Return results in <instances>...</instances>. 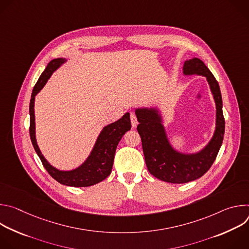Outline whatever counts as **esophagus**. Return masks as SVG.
Masks as SVG:
<instances>
[{"mask_svg": "<svg viewBox=\"0 0 249 249\" xmlns=\"http://www.w3.org/2000/svg\"><path fill=\"white\" fill-rule=\"evenodd\" d=\"M130 118H131V123H132V126L135 128V127L138 125V119H137V116H136V114H134V113H131V115H130Z\"/></svg>", "mask_w": 249, "mask_h": 249, "instance_id": "esophagus-1", "label": "esophagus"}]
</instances>
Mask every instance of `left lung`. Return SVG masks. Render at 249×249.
Segmentation results:
<instances>
[{
    "instance_id": "left-lung-1",
    "label": "left lung",
    "mask_w": 249,
    "mask_h": 249,
    "mask_svg": "<svg viewBox=\"0 0 249 249\" xmlns=\"http://www.w3.org/2000/svg\"><path fill=\"white\" fill-rule=\"evenodd\" d=\"M185 75L205 76L217 105V127L209 145L196 155H181L170 147L159 115L148 109H137V126L148 170L157 178L168 183H187L203 176L214 163L225 135L223 100L218 81L198 58L184 63Z\"/></svg>"
}]
</instances>
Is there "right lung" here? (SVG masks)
<instances>
[{"label": "right lung", "mask_w": 249, "mask_h": 249, "mask_svg": "<svg viewBox=\"0 0 249 249\" xmlns=\"http://www.w3.org/2000/svg\"><path fill=\"white\" fill-rule=\"evenodd\" d=\"M63 62L64 60L61 58L52 60L47 65L44 72L41 74L33 88L29 103V135L35 152L38 155L45 169L55 180L67 186L88 187L104 180L110 174L113 166L115 151L119 141L123 135L131 129L130 114L126 113L118 121L104 127L96 141V144L90 156L87 161L79 168L72 171H60L51 166L41 155L40 150L36 144V140H35L34 96L44 87L52 73Z\"/></svg>", "instance_id": "add662e5"}]
</instances>
